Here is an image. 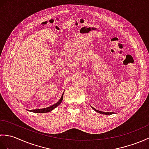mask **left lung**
<instances>
[{"label": "left lung", "instance_id": "left-lung-1", "mask_svg": "<svg viewBox=\"0 0 149 149\" xmlns=\"http://www.w3.org/2000/svg\"><path fill=\"white\" fill-rule=\"evenodd\" d=\"M92 107V108L95 111H97V113H100V114H104V115H111V114H113V113H108V112H103V111H99V110H97V109H95L94 107Z\"/></svg>", "mask_w": 149, "mask_h": 149}]
</instances>
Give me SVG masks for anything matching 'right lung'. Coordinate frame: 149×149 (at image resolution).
I'll list each match as a JSON object with an SVG mask.
<instances>
[{
  "label": "right lung",
  "mask_w": 149,
  "mask_h": 149,
  "mask_svg": "<svg viewBox=\"0 0 149 149\" xmlns=\"http://www.w3.org/2000/svg\"><path fill=\"white\" fill-rule=\"evenodd\" d=\"M63 94H64V93L62 94V96L61 97V99H59L58 102L54 104V105L50 106V107H45V108H43V109H37L30 110V111L33 112V113H47V112L51 111L52 110L54 109L57 106H58L59 104H61V102H62V100H63Z\"/></svg>",
  "instance_id": "1"
}]
</instances>
